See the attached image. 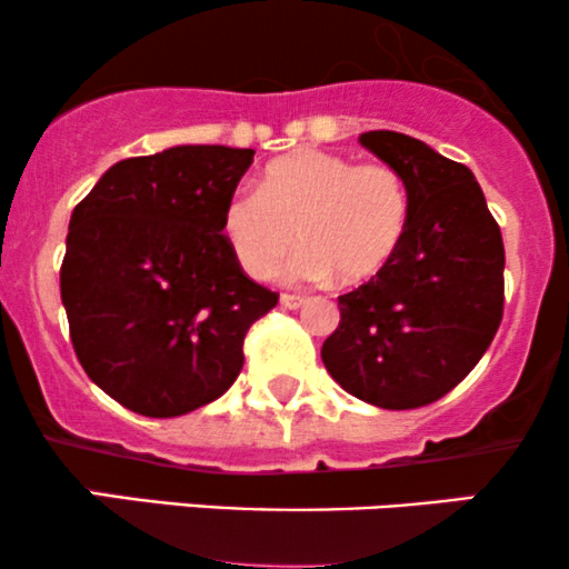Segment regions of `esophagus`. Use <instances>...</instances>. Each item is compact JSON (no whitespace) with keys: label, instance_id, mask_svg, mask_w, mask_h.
Here are the masks:
<instances>
[{"label":"esophagus","instance_id":"esophagus-1","mask_svg":"<svg viewBox=\"0 0 569 569\" xmlns=\"http://www.w3.org/2000/svg\"><path fill=\"white\" fill-rule=\"evenodd\" d=\"M279 303H282L284 309H300V306L306 303V298L303 296H290V292H282Z\"/></svg>","mask_w":569,"mask_h":569}]
</instances>
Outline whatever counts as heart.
I'll list each match as a JSON object with an SVG mask.
<instances>
[{
  "mask_svg": "<svg viewBox=\"0 0 569 569\" xmlns=\"http://www.w3.org/2000/svg\"><path fill=\"white\" fill-rule=\"evenodd\" d=\"M410 193L389 164H357L327 151H298L260 172L258 191L226 199L220 233L252 279H271L296 242V282H367L402 244ZM299 237L296 238L295 233Z\"/></svg>",
  "mask_w": 569,
  "mask_h": 569,
  "instance_id": "1",
  "label": "heart"
}]
</instances>
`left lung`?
Listing matches in <instances>:
<instances>
[{
  "instance_id": "left-lung-1",
  "label": "left lung",
  "mask_w": 569,
  "mask_h": 569,
  "mask_svg": "<svg viewBox=\"0 0 569 569\" xmlns=\"http://www.w3.org/2000/svg\"><path fill=\"white\" fill-rule=\"evenodd\" d=\"M359 143L402 176L410 220L389 263L338 298L322 362L351 397L412 410L456 389L490 349L503 319V237L466 164L391 130Z\"/></svg>"
}]
</instances>
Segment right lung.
Listing matches in <instances>:
<instances>
[{
	"label": "right lung",
	"mask_w": 569,
	"mask_h": 569,
	"mask_svg": "<svg viewBox=\"0 0 569 569\" xmlns=\"http://www.w3.org/2000/svg\"><path fill=\"white\" fill-rule=\"evenodd\" d=\"M252 157L172 146L122 159L73 207L60 266L73 351L138 416H186L229 391L247 330L277 306L220 233Z\"/></svg>",
	"instance_id": "add662e5"
}]
</instances>
